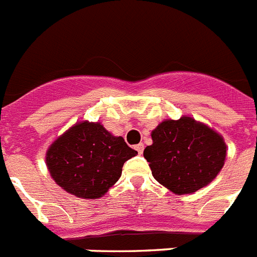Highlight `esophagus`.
I'll list each match as a JSON object with an SVG mask.
<instances>
[{"instance_id":"esophagus-1","label":"esophagus","mask_w":257,"mask_h":257,"mask_svg":"<svg viewBox=\"0 0 257 257\" xmlns=\"http://www.w3.org/2000/svg\"><path fill=\"white\" fill-rule=\"evenodd\" d=\"M144 148H145V146H144V144H139V145L135 146V149L137 150V152H139V154H142V153H144Z\"/></svg>"}]
</instances>
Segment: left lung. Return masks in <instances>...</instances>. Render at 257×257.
I'll list each match as a JSON object with an SVG mask.
<instances>
[{"label":"left lung","mask_w":257,"mask_h":257,"mask_svg":"<svg viewBox=\"0 0 257 257\" xmlns=\"http://www.w3.org/2000/svg\"><path fill=\"white\" fill-rule=\"evenodd\" d=\"M152 139L144 157L155 180L176 195L204 188L225 165L222 136L195 118L165 120L153 131Z\"/></svg>","instance_id":"1"}]
</instances>
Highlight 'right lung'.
<instances>
[{
    "label": "right lung",
    "instance_id": "obj_1",
    "mask_svg": "<svg viewBox=\"0 0 257 257\" xmlns=\"http://www.w3.org/2000/svg\"><path fill=\"white\" fill-rule=\"evenodd\" d=\"M137 154L100 122L73 125L49 146L45 162L57 184L81 198H99L121 176L122 166Z\"/></svg>",
    "mask_w": 257,
    "mask_h": 257
}]
</instances>
